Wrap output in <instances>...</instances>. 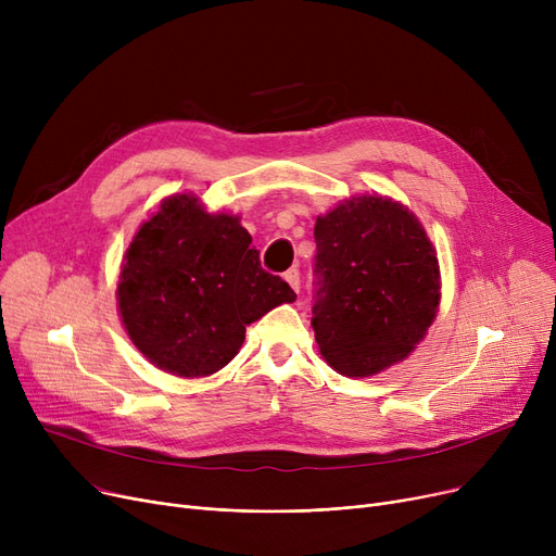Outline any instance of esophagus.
Masks as SVG:
<instances>
[{
    "mask_svg": "<svg viewBox=\"0 0 556 556\" xmlns=\"http://www.w3.org/2000/svg\"><path fill=\"white\" fill-rule=\"evenodd\" d=\"M283 279H286V281L290 283V288H293L295 293H298L300 286H302V277H300V270H298V268H290V270L283 275Z\"/></svg>",
    "mask_w": 556,
    "mask_h": 556,
    "instance_id": "34e87169",
    "label": "esophagus"
}]
</instances>
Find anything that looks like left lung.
Here are the masks:
<instances>
[{"label": "left lung", "instance_id": "obj_1", "mask_svg": "<svg viewBox=\"0 0 556 556\" xmlns=\"http://www.w3.org/2000/svg\"><path fill=\"white\" fill-rule=\"evenodd\" d=\"M313 331L327 363L371 376L413 352L440 306V268L403 204L361 195L315 223Z\"/></svg>", "mask_w": 556, "mask_h": 556}]
</instances>
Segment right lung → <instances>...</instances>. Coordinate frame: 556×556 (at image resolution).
<instances>
[{
	"label": "right lung",
	"instance_id": "1",
	"mask_svg": "<svg viewBox=\"0 0 556 556\" xmlns=\"http://www.w3.org/2000/svg\"><path fill=\"white\" fill-rule=\"evenodd\" d=\"M239 218L204 212L191 195H173L132 239L119 279L124 327L139 352L178 376L225 367L245 327L295 290L261 268Z\"/></svg>",
	"mask_w": 556,
	"mask_h": 556
}]
</instances>
